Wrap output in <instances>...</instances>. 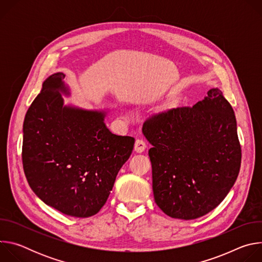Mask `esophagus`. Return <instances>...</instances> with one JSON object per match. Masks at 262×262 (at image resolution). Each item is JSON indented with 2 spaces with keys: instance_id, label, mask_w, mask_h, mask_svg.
I'll return each mask as SVG.
<instances>
[{
  "instance_id": "1",
  "label": "esophagus",
  "mask_w": 262,
  "mask_h": 262,
  "mask_svg": "<svg viewBox=\"0 0 262 262\" xmlns=\"http://www.w3.org/2000/svg\"><path fill=\"white\" fill-rule=\"evenodd\" d=\"M134 148H135V151L137 154H141L146 149V144H145V142L143 140L137 139L136 142H135V147Z\"/></svg>"
}]
</instances>
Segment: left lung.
Wrapping results in <instances>:
<instances>
[{
    "label": "left lung",
    "mask_w": 262,
    "mask_h": 262,
    "mask_svg": "<svg viewBox=\"0 0 262 262\" xmlns=\"http://www.w3.org/2000/svg\"><path fill=\"white\" fill-rule=\"evenodd\" d=\"M152 145V190L169 216L194 220L227 196L239 172L242 149L234 111L219 88L192 107L156 115L143 125Z\"/></svg>",
    "instance_id": "obj_1"
}]
</instances>
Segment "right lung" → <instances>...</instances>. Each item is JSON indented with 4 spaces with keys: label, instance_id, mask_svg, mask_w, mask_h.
Listing matches in <instances>:
<instances>
[{
    "label": "right lung",
    "instance_id": "obj_1",
    "mask_svg": "<svg viewBox=\"0 0 262 262\" xmlns=\"http://www.w3.org/2000/svg\"><path fill=\"white\" fill-rule=\"evenodd\" d=\"M65 74L42 84L23 126V166L33 192L64 214L88 217L106 202L135 139L112 134L106 111L64 104Z\"/></svg>",
    "mask_w": 262,
    "mask_h": 262
}]
</instances>
